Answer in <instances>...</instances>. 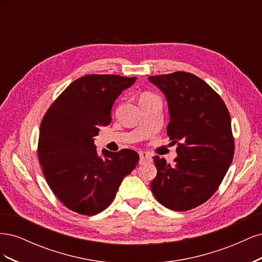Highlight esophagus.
Returning a JSON list of instances; mask_svg holds the SVG:
<instances>
[{"label":"esophagus","mask_w":262,"mask_h":262,"mask_svg":"<svg viewBox=\"0 0 262 262\" xmlns=\"http://www.w3.org/2000/svg\"><path fill=\"white\" fill-rule=\"evenodd\" d=\"M152 162V156L146 152H140V164H146Z\"/></svg>","instance_id":"34e87169"}]
</instances>
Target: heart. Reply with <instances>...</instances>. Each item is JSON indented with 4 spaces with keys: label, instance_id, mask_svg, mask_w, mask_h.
Here are the masks:
<instances>
[{
    "label": "heart",
    "instance_id": "b5f03b06",
    "mask_svg": "<svg viewBox=\"0 0 262 262\" xmlns=\"http://www.w3.org/2000/svg\"><path fill=\"white\" fill-rule=\"evenodd\" d=\"M153 98H157L154 94L152 93H144L141 95L140 100H145V99H153Z\"/></svg>",
    "mask_w": 262,
    "mask_h": 262
}]
</instances>
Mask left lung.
<instances>
[{"label": "left lung", "mask_w": 262, "mask_h": 262, "mask_svg": "<svg viewBox=\"0 0 262 262\" xmlns=\"http://www.w3.org/2000/svg\"><path fill=\"white\" fill-rule=\"evenodd\" d=\"M168 101L167 134L177 143L175 165L154 157L156 200L172 211L199 207L216 191L234 156L231 116L220 95L187 72L148 76Z\"/></svg>", "instance_id": "8db88e82"}]
</instances>
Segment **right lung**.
Returning <instances> with one entry per match:
<instances>
[{
  "mask_svg": "<svg viewBox=\"0 0 262 262\" xmlns=\"http://www.w3.org/2000/svg\"><path fill=\"white\" fill-rule=\"evenodd\" d=\"M137 77L91 74L77 78L47 110L40 124L38 158L52 192L71 211L95 215L109 207L122 179L139 162V154L124 148L102 149L94 137L112 121V108Z\"/></svg>",
  "mask_w": 262,
  "mask_h": 262,
  "instance_id": "obj_1",
  "label": "right lung"
}]
</instances>
